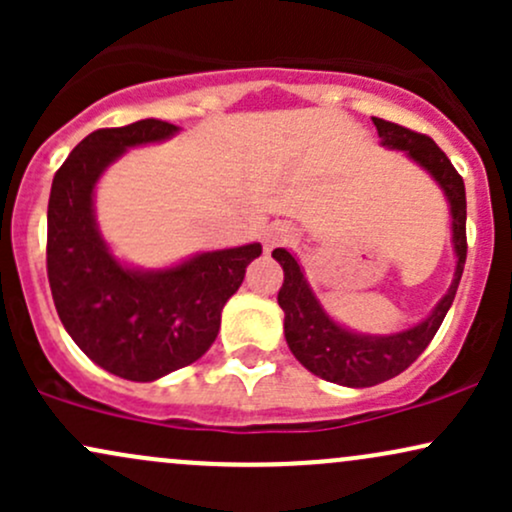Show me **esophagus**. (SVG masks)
<instances>
[{
  "label": "esophagus",
  "mask_w": 512,
  "mask_h": 512,
  "mask_svg": "<svg viewBox=\"0 0 512 512\" xmlns=\"http://www.w3.org/2000/svg\"><path fill=\"white\" fill-rule=\"evenodd\" d=\"M293 240V228L286 223H272V226L264 231V250L272 252L279 245H286Z\"/></svg>",
  "instance_id": "esophagus-1"
}]
</instances>
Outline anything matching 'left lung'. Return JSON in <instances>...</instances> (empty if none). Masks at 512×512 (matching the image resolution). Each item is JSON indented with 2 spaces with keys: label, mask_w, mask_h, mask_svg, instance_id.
<instances>
[{
  "label": "left lung",
  "mask_w": 512,
  "mask_h": 512,
  "mask_svg": "<svg viewBox=\"0 0 512 512\" xmlns=\"http://www.w3.org/2000/svg\"><path fill=\"white\" fill-rule=\"evenodd\" d=\"M378 129L380 144L387 149L404 151L411 161L419 163L431 178L438 182L450 204L452 216V248H455V279L448 293L440 298L433 313L419 325L395 334H358L334 322L325 313L313 289L305 281L301 264L289 250L276 248L272 257L284 269L279 301L284 310V334L291 354L303 363L310 373L327 383L344 387H373L407 370L416 361L431 339L436 337L440 322L448 315L460 286L464 260H467V197H464V180L457 173L450 158L440 151L431 137L395 125V122L373 117Z\"/></svg>",
  "instance_id": "obj_1"
}]
</instances>
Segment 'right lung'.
Here are the masks:
<instances>
[{
	"label": "right lung",
	"instance_id": "1",
	"mask_svg": "<svg viewBox=\"0 0 512 512\" xmlns=\"http://www.w3.org/2000/svg\"><path fill=\"white\" fill-rule=\"evenodd\" d=\"M178 134L163 120L96 129L55 173L48 202V279L64 330L108 373L151 383L207 354L221 310L240 289L260 243L199 252L168 269L122 264L98 231L93 190L129 146Z\"/></svg>",
	"mask_w": 512,
	"mask_h": 512
}]
</instances>
